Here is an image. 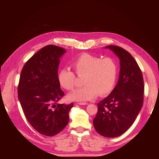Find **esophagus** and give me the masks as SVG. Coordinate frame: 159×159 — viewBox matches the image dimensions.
Wrapping results in <instances>:
<instances>
[{
    "mask_svg": "<svg viewBox=\"0 0 159 159\" xmlns=\"http://www.w3.org/2000/svg\"><path fill=\"white\" fill-rule=\"evenodd\" d=\"M79 105H88V103H86V102H80L78 103Z\"/></svg>",
    "mask_w": 159,
    "mask_h": 159,
    "instance_id": "1",
    "label": "esophagus"
}]
</instances>
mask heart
I'll use <instances>...</instances> for the list:
<instances>
[{
    "label": "heart",
    "instance_id": "1",
    "mask_svg": "<svg viewBox=\"0 0 159 159\" xmlns=\"http://www.w3.org/2000/svg\"><path fill=\"white\" fill-rule=\"evenodd\" d=\"M71 66L79 77H83L84 85L69 94L71 101L85 102L95 99L98 95L104 96L114 88L117 77V64L111 57L102 58L89 54H83L71 62ZM57 80L62 88L73 90L75 86L76 77L68 68L61 69Z\"/></svg>",
    "mask_w": 159,
    "mask_h": 159
}]
</instances>
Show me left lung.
Listing matches in <instances>:
<instances>
[{"mask_svg": "<svg viewBox=\"0 0 159 159\" xmlns=\"http://www.w3.org/2000/svg\"><path fill=\"white\" fill-rule=\"evenodd\" d=\"M120 60L117 84L111 93L98 103L93 120L99 134L105 137L120 136L131 127L143 103L144 81L141 70L129 52L116 46L105 47Z\"/></svg>", "mask_w": 159, "mask_h": 159, "instance_id": "left-lung-1", "label": "left lung"}]
</instances>
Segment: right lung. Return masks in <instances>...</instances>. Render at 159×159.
Returning <instances> with one entry per match:
<instances>
[{
    "mask_svg": "<svg viewBox=\"0 0 159 159\" xmlns=\"http://www.w3.org/2000/svg\"><path fill=\"white\" fill-rule=\"evenodd\" d=\"M66 51L48 45L34 54L24 66L18 86V97L25 116L38 132L54 136L68 124L74 104L57 102L64 95L57 80L60 57Z\"/></svg>",
    "mask_w": 159,
    "mask_h": 159,
    "instance_id": "right-lung-1",
    "label": "right lung"
}]
</instances>
